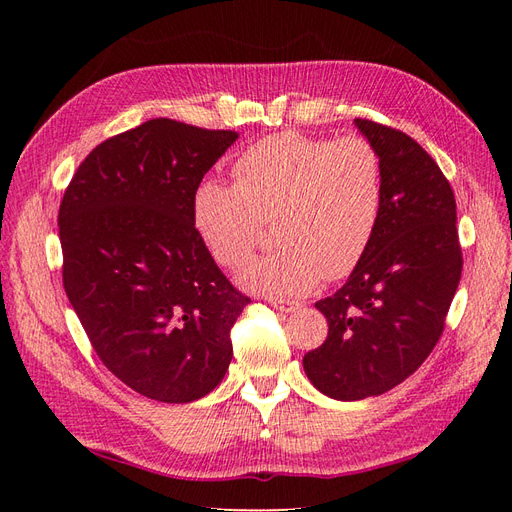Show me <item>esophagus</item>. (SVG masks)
<instances>
[{
	"instance_id": "1",
	"label": "esophagus",
	"mask_w": 512,
	"mask_h": 512,
	"mask_svg": "<svg viewBox=\"0 0 512 512\" xmlns=\"http://www.w3.org/2000/svg\"><path fill=\"white\" fill-rule=\"evenodd\" d=\"M273 307L277 309V312H282V314H290V312H294V309H297V305L288 303V301H273Z\"/></svg>"
}]
</instances>
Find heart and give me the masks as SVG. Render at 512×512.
<instances>
[{
	"label": "heart",
	"mask_w": 512,
	"mask_h": 512,
	"mask_svg": "<svg viewBox=\"0 0 512 512\" xmlns=\"http://www.w3.org/2000/svg\"><path fill=\"white\" fill-rule=\"evenodd\" d=\"M235 185L203 179L192 194V226L220 267H237L273 224L277 250L239 269V284L273 299H297L322 277L350 275L382 213V160L361 136L339 141L294 132L269 136L235 164Z\"/></svg>",
	"instance_id": "b5f03b06"
}]
</instances>
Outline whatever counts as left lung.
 <instances>
[{
	"label": "left lung",
	"instance_id": "1",
	"mask_svg": "<svg viewBox=\"0 0 512 512\" xmlns=\"http://www.w3.org/2000/svg\"><path fill=\"white\" fill-rule=\"evenodd\" d=\"M354 126L382 160V213L359 267L316 303L329 335L303 356L309 382L337 401L382 395L423 365L463 267L455 194L440 166L404 132L369 119Z\"/></svg>",
	"mask_w": 512,
	"mask_h": 512
}]
</instances>
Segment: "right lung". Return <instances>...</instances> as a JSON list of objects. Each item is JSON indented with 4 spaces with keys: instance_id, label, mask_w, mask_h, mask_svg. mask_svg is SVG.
I'll use <instances>...</instances> for the list:
<instances>
[{
    "instance_id": "obj_1",
    "label": "right lung",
    "mask_w": 512,
    "mask_h": 512,
    "mask_svg": "<svg viewBox=\"0 0 512 512\" xmlns=\"http://www.w3.org/2000/svg\"><path fill=\"white\" fill-rule=\"evenodd\" d=\"M239 138L151 119L108 138L59 207L64 288L108 371L164 404L211 393L232 361L230 327L250 299L192 226V194Z\"/></svg>"
}]
</instances>
